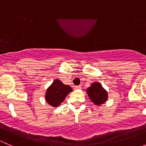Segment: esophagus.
I'll use <instances>...</instances> for the list:
<instances>
[{
  "label": "esophagus",
  "instance_id": "obj_1",
  "mask_svg": "<svg viewBox=\"0 0 146 146\" xmlns=\"http://www.w3.org/2000/svg\"><path fill=\"white\" fill-rule=\"evenodd\" d=\"M75 89L76 90L81 89V86H80V85H77V86H75Z\"/></svg>",
  "mask_w": 146,
  "mask_h": 146
}]
</instances>
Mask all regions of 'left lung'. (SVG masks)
Wrapping results in <instances>:
<instances>
[{"mask_svg": "<svg viewBox=\"0 0 146 146\" xmlns=\"http://www.w3.org/2000/svg\"><path fill=\"white\" fill-rule=\"evenodd\" d=\"M87 93L90 100L95 104L99 106L104 104L108 98V94L100 82H95L87 90Z\"/></svg>", "mask_w": 146, "mask_h": 146, "instance_id": "8db88e82", "label": "left lung"}]
</instances>
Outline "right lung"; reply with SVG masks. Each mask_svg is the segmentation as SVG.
I'll return each instance as SVG.
<instances>
[{
  "label": "right lung",
  "mask_w": 146,
  "mask_h": 146,
  "mask_svg": "<svg viewBox=\"0 0 146 146\" xmlns=\"http://www.w3.org/2000/svg\"><path fill=\"white\" fill-rule=\"evenodd\" d=\"M72 90L71 87L64 85L61 80L56 79L46 90L45 100L52 107H58Z\"/></svg>",
  "instance_id": "add662e5"
}]
</instances>
